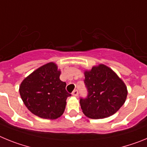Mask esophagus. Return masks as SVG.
Listing matches in <instances>:
<instances>
[{
  "instance_id": "34e87169",
  "label": "esophagus",
  "mask_w": 147,
  "mask_h": 147,
  "mask_svg": "<svg viewBox=\"0 0 147 147\" xmlns=\"http://www.w3.org/2000/svg\"><path fill=\"white\" fill-rule=\"evenodd\" d=\"M78 94H79V93H78L77 90H74V91H73V93H72V96H74L77 97Z\"/></svg>"
}]
</instances>
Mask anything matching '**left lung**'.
I'll return each mask as SVG.
<instances>
[{
    "instance_id": "left-lung-1",
    "label": "left lung",
    "mask_w": 147,
    "mask_h": 147,
    "mask_svg": "<svg viewBox=\"0 0 147 147\" xmlns=\"http://www.w3.org/2000/svg\"><path fill=\"white\" fill-rule=\"evenodd\" d=\"M88 98L80 99L83 113L92 119H102L113 115L124 104L127 88L117 74L106 65L98 64L85 70Z\"/></svg>"
}]
</instances>
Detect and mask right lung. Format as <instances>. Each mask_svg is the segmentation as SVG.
Here are the masks:
<instances>
[{"label": "right lung", "mask_w": 147, "mask_h": 147, "mask_svg": "<svg viewBox=\"0 0 147 147\" xmlns=\"http://www.w3.org/2000/svg\"><path fill=\"white\" fill-rule=\"evenodd\" d=\"M61 71L54 62L40 66L20 83L19 92L30 112L45 119H57L63 114L71 94L59 79Z\"/></svg>", "instance_id": "obj_1"}]
</instances>
